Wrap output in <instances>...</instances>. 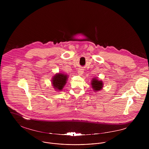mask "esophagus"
Instances as JSON below:
<instances>
[{
    "label": "esophagus",
    "instance_id": "34e87169",
    "mask_svg": "<svg viewBox=\"0 0 149 149\" xmlns=\"http://www.w3.org/2000/svg\"><path fill=\"white\" fill-rule=\"evenodd\" d=\"M83 73H84V70H83V69H82V68L78 69V74L79 75H81V76L82 75Z\"/></svg>",
    "mask_w": 149,
    "mask_h": 149
}]
</instances>
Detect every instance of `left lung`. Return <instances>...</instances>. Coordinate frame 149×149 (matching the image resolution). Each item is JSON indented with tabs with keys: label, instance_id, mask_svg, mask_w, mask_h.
Listing matches in <instances>:
<instances>
[{
	"label": "left lung",
	"instance_id": "obj_1",
	"mask_svg": "<svg viewBox=\"0 0 149 149\" xmlns=\"http://www.w3.org/2000/svg\"><path fill=\"white\" fill-rule=\"evenodd\" d=\"M91 85L93 91H94V92H97L102 89L104 83L97 77H94L92 79L91 81Z\"/></svg>",
	"mask_w": 149,
	"mask_h": 149
}]
</instances>
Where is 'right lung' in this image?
Segmentation results:
<instances>
[{
    "mask_svg": "<svg viewBox=\"0 0 149 149\" xmlns=\"http://www.w3.org/2000/svg\"><path fill=\"white\" fill-rule=\"evenodd\" d=\"M68 75L61 72H58L55 74L51 80L52 86H53L54 88L56 91H62L67 83L68 78Z\"/></svg>",
    "mask_w": 149,
    "mask_h": 149,
    "instance_id": "add662e5",
    "label": "right lung"
}]
</instances>
